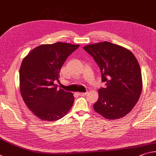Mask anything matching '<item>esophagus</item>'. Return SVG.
I'll return each instance as SVG.
<instances>
[{
  "label": "esophagus",
  "mask_w": 156,
  "mask_h": 156,
  "mask_svg": "<svg viewBox=\"0 0 156 156\" xmlns=\"http://www.w3.org/2000/svg\"><path fill=\"white\" fill-rule=\"evenodd\" d=\"M86 92H78L77 94L80 95V96H85V95H86Z\"/></svg>",
  "instance_id": "esophagus-1"
}]
</instances>
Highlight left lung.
Here are the masks:
<instances>
[{
  "label": "left lung",
  "mask_w": 156,
  "mask_h": 156,
  "mask_svg": "<svg viewBox=\"0 0 156 156\" xmlns=\"http://www.w3.org/2000/svg\"><path fill=\"white\" fill-rule=\"evenodd\" d=\"M83 49L93 57L106 88L99 90L94 111L109 120L127 115L137 103L143 90L140 65L132 52L121 46L103 42Z\"/></svg>",
  "instance_id": "8db88e82"
}]
</instances>
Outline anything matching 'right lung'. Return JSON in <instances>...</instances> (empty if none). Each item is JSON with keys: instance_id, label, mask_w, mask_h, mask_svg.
Here are the masks:
<instances>
[{"instance_id": "add662e5", "label": "right lung", "mask_w": 156, "mask_h": 156, "mask_svg": "<svg viewBox=\"0 0 156 156\" xmlns=\"http://www.w3.org/2000/svg\"><path fill=\"white\" fill-rule=\"evenodd\" d=\"M80 45L56 42L33 49L23 59L20 68V90L24 103L38 119L54 121L72 108V92L57 89L59 71L66 59Z\"/></svg>"}]
</instances>
